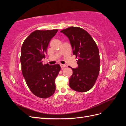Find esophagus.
Returning <instances> with one entry per match:
<instances>
[{
  "label": "esophagus",
  "instance_id": "1",
  "mask_svg": "<svg viewBox=\"0 0 126 126\" xmlns=\"http://www.w3.org/2000/svg\"><path fill=\"white\" fill-rule=\"evenodd\" d=\"M60 67L61 68H62V69H63V68H64V67H66V65L65 64H60Z\"/></svg>",
  "mask_w": 126,
  "mask_h": 126
}]
</instances>
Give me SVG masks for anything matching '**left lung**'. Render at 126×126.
<instances>
[{
	"mask_svg": "<svg viewBox=\"0 0 126 126\" xmlns=\"http://www.w3.org/2000/svg\"><path fill=\"white\" fill-rule=\"evenodd\" d=\"M60 32L69 38L73 54L78 59V68H71L73 74L69 79L70 87L78 92H86L94 86L99 74L98 48L93 38L82 28L70 27Z\"/></svg>",
	"mask_w": 126,
	"mask_h": 126,
	"instance_id": "8db88e82",
	"label": "left lung"
}]
</instances>
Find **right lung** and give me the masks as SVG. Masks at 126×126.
Returning <instances> with one entry per match:
<instances>
[{
  "mask_svg": "<svg viewBox=\"0 0 126 126\" xmlns=\"http://www.w3.org/2000/svg\"><path fill=\"white\" fill-rule=\"evenodd\" d=\"M58 29L39 30L32 32L21 48L22 74L32 93L38 97L47 98L56 90L55 79L60 70L59 64H43L49 42Z\"/></svg>",
  "mask_w": 126,
  "mask_h": 126,
  "instance_id": "obj_1",
  "label": "right lung"
}]
</instances>
